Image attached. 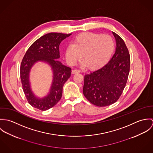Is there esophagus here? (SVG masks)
Here are the masks:
<instances>
[{"mask_svg": "<svg viewBox=\"0 0 153 153\" xmlns=\"http://www.w3.org/2000/svg\"><path fill=\"white\" fill-rule=\"evenodd\" d=\"M80 72V71L79 70H78V69H74L72 70V73L73 74H78V73H79Z\"/></svg>", "mask_w": 153, "mask_h": 153, "instance_id": "34e87169", "label": "esophagus"}]
</instances>
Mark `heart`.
Returning <instances> with one entry per match:
<instances>
[{"mask_svg":"<svg viewBox=\"0 0 153 153\" xmlns=\"http://www.w3.org/2000/svg\"><path fill=\"white\" fill-rule=\"evenodd\" d=\"M113 39L108 35L92 32L82 33L78 35L74 44L66 48V59L70 64H75L81 55L82 65L91 69H96L105 65L109 61L114 51Z\"/></svg>","mask_w":153,"mask_h":153,"instance_id":"b5f03b06","label":"heart"}]
</instances>
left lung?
I'll return each mask as SVG.
<instances>
[{
    "mask_svg": "<svg viewBox=\"0 0 153 153\" xmlns=\"http://www.w3.org/2000/svg\"><path fill=\"white\" fill-rule=\"evenodd\" d=\"M116 50L109 62L101 68L85 75L83 94L98 107L115 103L126 85L130 68V56L123 39L112 32Z\"/></svg>",
    "mask_w": 153,
    "mask_h": 153,
    "instance_id": "8db88e82",
    "label": "left lung"
}]
</instances>
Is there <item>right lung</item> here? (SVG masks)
Instances as JSON below:
<instances>
[{
  "label": "right lung",
  "mask_w": 153,
  "mask_h": 153,
  "mask_svg": "<svg viewBox=\"0 0 153 153\" xmlns=\"http://www.w3.org/2000/svg\"><path fill=\"white\" fill-rule=\"evenodd\" d=\"M70 34L49 33L39 38L30 45L22 59L20 75L22 88L29 104L33 107L46 111L55 106L61 100L66 81L71 76V68L58 61L59 45ZM48 63L53 71V81L50 93L43 99L36 97L31 90L29 82L30 69L36 62Z\"/></svg>",
  "instance_id": "obj_1"
}]
</instances>
